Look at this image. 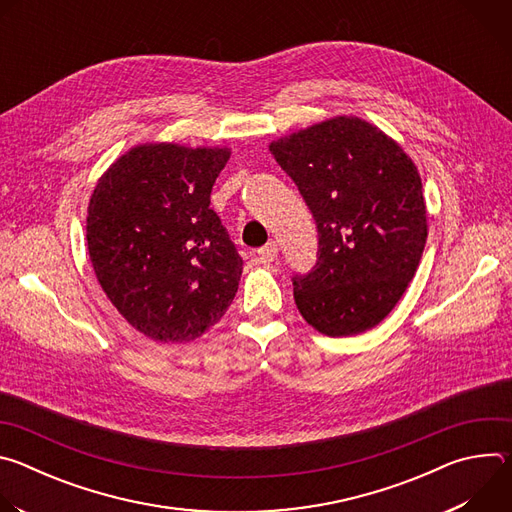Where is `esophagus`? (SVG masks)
<instances>
[{"label": "esophagus", "mask_w": 512, "mask_h": 512, "mask_svg": "<svg viewBox=\"0 0 512 512\" xmlns=\"http://www.w3.org/2000/svg\"><path fill=\"white\" fill-rule=\"evenodd\" d=\"M257 255H259V259H261L263 263H271V261L277 257V245L271 241V243L263 245L261 249H257Z\"/></svg>", "instance_id": "obj_1"}]
</instances>
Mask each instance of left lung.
Here are the masks:
<instances>
[{"label": "left lung", "instance_id": "obj_1", "mask_svg": "<svg viewBox=\"0 0 512 512\" xmlns=\"http://www.w3.org/2000/svg\"><path fill=\"white\" fill-rule=\"evenodd\" d=\"M269 150L318 229L316 265L291 277L300 314L332 338L375 328L405 294L427 239L415 164L358 117L322 121Z\"/></svg>", "mask_w": 512, "mask_h": 512}]
</instances>
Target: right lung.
Wrapping results in <instances>:
<instances>
[{
    "instance_id": "obj_1",
    "label": "right lung",
    "mask_w": 512,
    "mask_h": 512,
    "mask_svg": "<svg viewBox=\"0 0 512 512\" xmlns=\"http://www.w3.org/2000/svg\"><path fill=\"white\" fill-rule=\"evenodd\" d=\"M227 148L145 143L99 180L87 214L95 275L117 312L156 342H190L229 310L243 271L210 208Z\"/></svg>"
}]
</instances>
